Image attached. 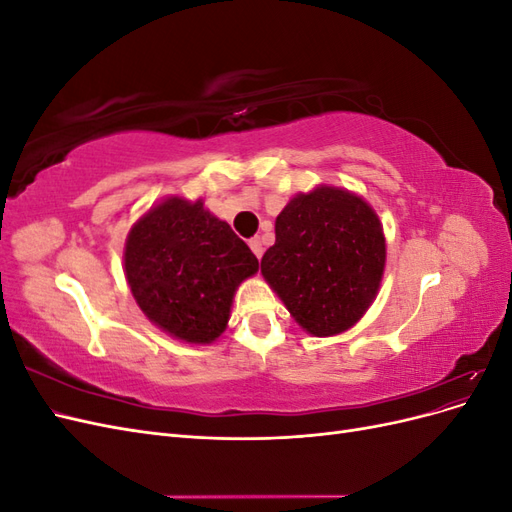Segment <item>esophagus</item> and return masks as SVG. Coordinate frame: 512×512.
<instances>
[{
	"mask_svg": "<svg viewBox=\"0 0 512 512\" xmlns=\"http://www.w3.org/2000/svg\"><path fill=\"white\" fill-rule=\"evenodd\" d=\"M250 247H252V252L260 258L262 256V252H265V247H262V241H260V237H254V239H250Z\"/></svg>",
	"mask_w": 512,
	"mask_h": 512,
	"instance_id": "34e87169",
	"label": "esophagus"
}]
</instances>
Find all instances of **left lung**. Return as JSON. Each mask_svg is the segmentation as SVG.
<instances>
[{"mask_svg": "<svg viewBox=\"0 0 512 512\" xmlns=\"http://www.w3.org/2000/svg\"><path fill=\"white\" fill-rule=\"evenodd\" d=\"M386 243L376 211L342 188L297 194L275 220L260 271L301 327L316 337L348 331L382 282Z\"/></svg>", "mask_w": 512, "mask_h": 512, "instance_id": "left-lung-1", "label": "left lung"}]
</instances>
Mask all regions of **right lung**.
Instances as JSON below:
<instances>
[{
	"label": "right lung",
	"mask_w": 512,
	"mask_h": 512,
	"mask_svg": "<svg viewBox=\"0 0 512 512\" xmlns=\"http://www.w3.org/2000/svg\"><path fill=\"white\" fill-rule=\"evenodd\" d=\"M123 262L145 316L188 344H211L224 333L235 290L258 271V258L226 222L203 200L181 196L132 226Z\"/></svg>",
	"instance_id": "add662e5"
}]
</instances>
